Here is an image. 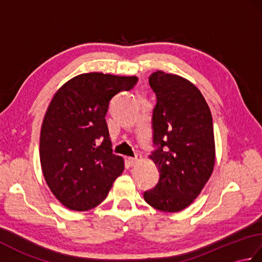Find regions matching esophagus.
<instances>
[{
  "label": "esophagus",
  "instance_id": "obj_1",
  "mask_svg": "<svg viewBox=\"0 0 262 262\" xmlns=\"http://www.w3.org/2000/svg\"><path fill=\"white\" fill-rule=\"evenodd\" d=\"M128 161L132 165H135L136 163H138L141 161V155H136L135 158H128Z\"/></svg>",
  "mask_w": 262,
  "mask_h": 262
}]
</instances>
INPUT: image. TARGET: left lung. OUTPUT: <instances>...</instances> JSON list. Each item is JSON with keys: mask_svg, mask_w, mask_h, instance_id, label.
Instances as JSON below:
<instances>
[{"mask_svg": "<svg viewBox=\"0 0 262 262\" xmlns=\"http://www.w3.org/2000/svg\"><path fill=\"white\" fill-rule=\"evenodd\" d=\"M149 85L158 98L153 111L158 149L148 158L160 180L144 199L155 209L177 213L193 203L214 171L213 118L202 92L185 77L157 71Z\"/></svg>", "mask_w": 262, "mask_h": 262, "instance_id": "obj_1", "label": "left lung"}]
</instances>
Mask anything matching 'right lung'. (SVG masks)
I'll return each instance as SVG.
<instances>
[{"mask_svg":"<svg viewBox=\"0 0 262 262\" xmlns=\"http://www.w3.org/2000/svg\"><path fill=\"white\" fill-rule=\"evenodd\" d=\"M138 77L83 73L54 94L43 117L39 157L43 178L66 208L85 211L101 204L124 171L113 154L105 115L109 101Z\"/></svg>","mask_w":262,"mask_h":262,"instance_id":"right-lung-1","label":"right lung"}]
</instances>
